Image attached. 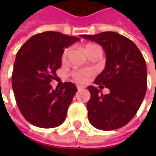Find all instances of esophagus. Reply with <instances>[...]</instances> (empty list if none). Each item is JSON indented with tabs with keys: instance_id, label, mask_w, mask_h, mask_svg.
Here are the masks:
<instances>
[{
	"instance_id": "34e87169",
	"label": "esophagus",
	"mask_w": 156,
	"mask_h": 156,
	"mask_svg": "<svg viewBox=\"0 0 156 156\" xmlns=\"http://www.w3.org/2000/svg\"><path fill=\"white\" fill-rule=\"evenodd\" d=\"M82 88H84V87H83V86H81V85H77V89H78V90L82 89Z\"/></svg>"
}]
</instances>
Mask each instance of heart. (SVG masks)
Instances as JSON below:
<instances>
[{"instance_id": "obj_1", "label": "heart", "mask_w": 156, "mask_h": 156, "mask_svg": "<svg viewBox=\"0 0 156 156\" xmlns=\"http://www.w3.org/2000/svg\"><path fill=\"white\" fill-rule=\"evenodd\" d=\"M95 47H98V46L95 45V44H92V43L87 44L86 47H85L86 54H87V52L89 51V50H91L94 48H95ZM68 53H69V48L65 49L64 52H63L62 55V61L63 62H66V60H67ZM90 75H91V72L89 70H87V69H81V70H77V71H73L71 73V76L74 79V81L78 82V83H84V82H86L87 80V77Z\"/></svg>"}]
</instances>
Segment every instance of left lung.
Segmentation results:
<instances>
[{
	"mask_svg": "<svg viewBox=\"0 0 156 156\" xmlns=\"http://www.w3.org/2000/svg\"><path fill=\"white\" fill-rule=\"evenodd\" d=\"M81 37L101 46L106 54V67L94 80L110 93L103 94L88 86L90 99L87 115L90 123L101 130H114L134 118L147 91V66L141 51L129 38L115 32H102Z\"/></svg>",
	"mask_w": 156,
	"mask_h": 156,
	"instance_id": "left-lung-1",
	"label": "left lung"
}]
</instances>
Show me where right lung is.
Returning a JSON list of instances; mask_svg holds the SVG:
<instances>
[{"mask_svg": "<svg viewBox=\"0 0 156 156\" xmlns=\"http://www.w3.org/2000/svg\"><path fill=\"white\" fill-rule=\"evenodd\" d=\"M78 41L75 36L47 31L33 35L17 52L12 87L17 106L28 122L50 129L65 121L77 87L64 82L60 89H53L49 83L62 66L64 49Z\"/></svg>", "mask_w": 156, "mask_h": 156, "instance_id": "right-lung-1", "label": "right lung"}]
</instances>
